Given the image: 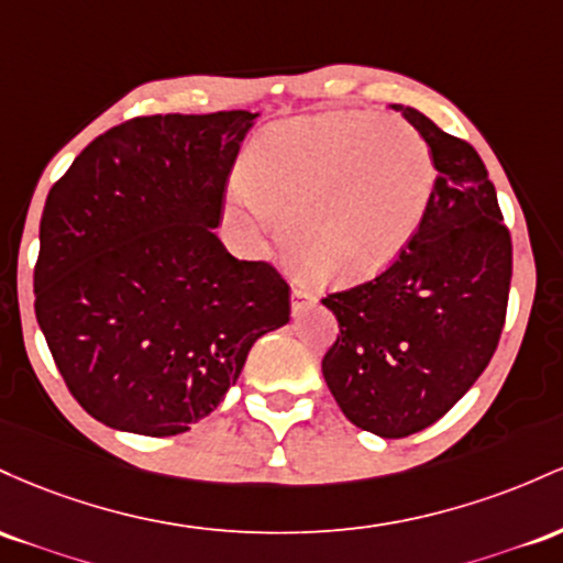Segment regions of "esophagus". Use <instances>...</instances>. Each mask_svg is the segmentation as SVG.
Returning a JSON list of instances; mask_svg holds the SVG:
<instances>
[{
    "mask_svg": "<svg viewBox=\"0 0 563 563\" xmlns=\"http://www.w3.org/2000/svg\"><path fill=\"white\" fill-rule=\"evenodd\" d=\"M316 295L306 287H292V311L300 313L306 306H313Z\"/></svg>",
    "mask_w": 563,
    "mask_h": 563,
    "instance_id": "esophagus-1",
    "label": "esophagus"
}]
</instances>
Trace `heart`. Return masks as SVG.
<instances>
[{"mask_svg":"<svg viewBox=\"0 0 563 563\" xmlns=\"http://www.w3.org/2000/svg\"><path fill=\"white\" fill-rule=\"evenodd\" d=\"M431 151L407 124L362 117L292 119L252 148L231 188L236 214L289 225L298 261L330 282L388 268L433 197Z\"/></svg>","mask_w":563,"mask_h":563,"instance_id":"1","label":"heart"}]
</instances>
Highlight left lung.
<instances>
[{
	"label": "left lung",
	"mask_w": 563,
	"mask_h": 563,
	"mask_svg": "<svg viewBox=\"0 0 563 563\" xmlns=\"http://www.w3.org/2000/svg\"><path fill=\"white\" fill-rule=\"evenodd\" d=\"M390 109L431 148L433 197L415 239L380 276L321 300L340 324L321 372L353 426L404 439L444 418L489 364L514 247L476 148L418 109Z\"/></svg>",
	"instance_id": "1"
}]
</instances>
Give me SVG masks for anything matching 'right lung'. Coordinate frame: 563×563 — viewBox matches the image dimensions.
<instances>
[{
  "label": "right lung",
  "instance_id": "add662e5",
  "mask_svg": "<svg viewBox=\"0 0 563 563\" xmlns=\"http://www.w3.org/2000/svg\"><path fill=\"white\" fill-rule=\"evenodd\" d=\"M261 113H156L95 137L49 188L34 311L63 380L117 431L186 433L289 321L274 265L236 261L214 229Z\"/></svg>",
  "mask_w": 563,
  "mask_h": 563
}]
</instances>
